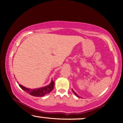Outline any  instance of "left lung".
I'll list each match as a JSON object with an SVG mask.
<instances>
[{
	"label": "left lung",
	"instance_id": "1",
	"mask_svg": "<svg viewBox=\"0 0 123 123\" xmlns=\"http://www.w3.org/2000/svg\"><path fill=\"white\" fill-rule=\"evenodd\" d=\"M72 91H73V93H74V95H75V96H77V97H79V96H78V95H77V93H75V92H74V91H73V90H72Z\"/></svg>",
	"mask_w": 123,
	"mask_h": 123
}]
</instances>
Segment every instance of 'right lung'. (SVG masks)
I'll list each match as a JSON object with an SVG mask.
<instances>
[{
	"label": "right lung",
	"mask_w": 123,
	"mask_h": 123,
	"mask_svg": "<svg viewBox=\"0 0 123 123\" xmlns=\"http://www.w3.org/2000/svg\"><path fill=\"white\" fill-rule=\"evenodd\" d=\"M19 86L23 91H25L27 93H29L30 95L36 97H43L46 94L49 93L53 90L54 86V82L53 80H51V83L49 85L41 87V88H40L33 89V90L26 88V87L23 86L21 85H19Z\"/></svg>",
	"instance_id": "obj_1"
}]
</instances>
